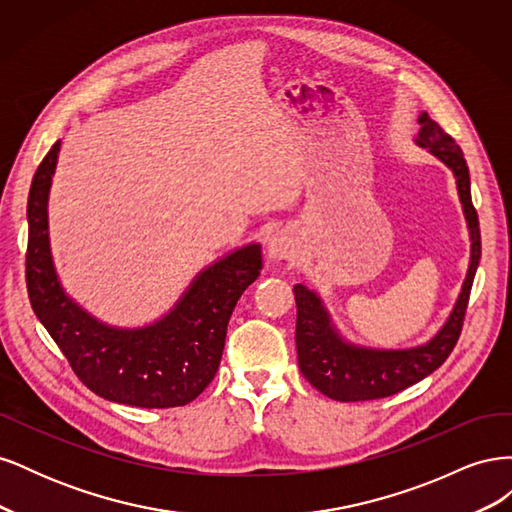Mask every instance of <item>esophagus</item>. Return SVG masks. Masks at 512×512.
<instances>
[{"mask_svg": "<svg viewBox=\"0 0 512 512\" xmlns=\"http://www.w3.org/2000/svg\"><path fill=\"white\" fill-rule=\"evenodd\" d=\"M292 254H294V241H292V237L288 235L286 230L277 232V235H273L269 239V245H267L269 260H273V262L288 260Z\"/></svg>", "mask_w": 512, "mask_h": 512, "instance_id": "obj_1", "label": "esophagus"}]
</instances>
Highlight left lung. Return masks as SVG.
Instances as JSON below:
<instances>
[{"instance_id":"8db88e82","label":"left lung","mask_w":512,"mask_h":512,"mask_svg":"<svg viewBox=\"0 0 512 512\" xmlns=\"http://www.w3.org/2000/svg\"><path fill=\"white\" fill-rule=\"evenodd\" d=\"M418 123H421V130H418L416 145L429 149V153L453 170L457 179V192L472 241L466 280L444 327L427 344L406 350H378L346 342L337 333L318 294L303 284L294 286V301H297L294 339H297L299 369L314 389L335 401L380 399L408 389L433 374L448 359L463 327L480 260V230L470 194V173L463 151L453 141V136H448L427 113H421Z\"/></svg>"}]
</instances>
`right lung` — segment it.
<instances>
[{
	"instance_id": "right-lung-1",
	"label": "right lung",
	"mask_w": 512,
	"mask_h": 512,
	"mask_svg": "<svg viewBox=\"0 0 512 512\" xmlns=\"http://www.w3.org/2000/svg\"><path fill=\"white\" fill-rule=\"evenodd\" d=\"M57 141L40 162L27 200L25 277L34 314L96 395L136 408H175L203 393L220 367L228 320L262 269L260 243L200 271L166 316L147 327H108L61 288L49 243V190Z\"/></svg>"
}]
</instances>
